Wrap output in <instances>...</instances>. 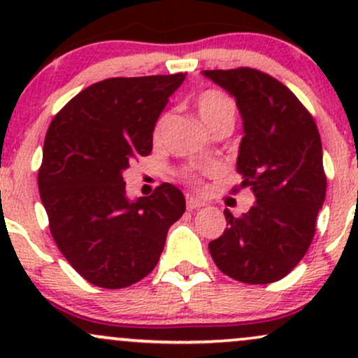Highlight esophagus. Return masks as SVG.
I'll use <instances>...</instances> for the list:
<instances>
[{
	"mask_svg": "<svg viewBox=\"0 0 358 358\" xmlns=\"http://www.w3.org/2000/svg\"><path fill=\"white\" fill-rule=\"evenodd\" d=\"M203 202L202 200H199V199H195V196H188L187 199V208L188 210H195V208H200V207H203Z\"/></svg>",
	"mask_w": 358,
	"mask_h": 358,
	"instance_id": "obj_1",
	"label": "esophagus"
}]
</instances>
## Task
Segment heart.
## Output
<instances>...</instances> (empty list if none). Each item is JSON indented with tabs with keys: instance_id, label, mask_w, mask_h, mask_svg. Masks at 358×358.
<instances>
[{
	"instance_id": "b5f03b06",
	"label": "heart",
	"mask_w": 358,
	"mask_h": 358,
	"mask_svg": "<svg viewBox=\"0 0 358 358\" xmlns=\"http://www.w3.org/2000/svg\"><path fill=\"white\" fill-rule=\"evenodd\" d=\"M196 113H199L200 119L207 127L208 131L215 129L222 124H232L236 121L237 116V106L236 101L232 99V96H229L225 90L220 89H207L196 97ZM168 121H170V113H163L162 116L158 117L155 124V139L159 141L165 134V129L168 126ZM188 178L192 182H195V176L188 175Z\"/></svg>"
}]
</instances>
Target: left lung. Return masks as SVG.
Masks as SVG:
<instances>
[{"label": "left lung", "instance_id": "1", "mask_svg": "<svg viewBox=\"0 0 358 358\" xmlns=\"http://www.w3.org/2000/svg\"><path fill=\"white\" fill-rule=\"evenodd\" d=\"M236 97L244 138L237 156L256 202L248 213L224 210L227 229L208 244L222 273L248 285L279 281L305 257L324 202L327 175L318 127L299 99L269 73L237 67L203 71Z\"/></svg>", "mask_w": 358, "mask_h": 358}]
</instances>
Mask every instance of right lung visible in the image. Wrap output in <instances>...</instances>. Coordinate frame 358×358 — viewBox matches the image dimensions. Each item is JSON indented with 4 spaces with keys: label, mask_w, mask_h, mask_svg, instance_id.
Segmentation results:
<instances>
[{
    "label": "right lung",
    "mask_w": 358,
    "mask_h": 358,
    "mask_svg": "<svg viewBox=\"0 0 358 358\" xmlns=\"http://www.w3.org/2000/svg\"><path fill=\"white\" fill-rule=\"evenodd\" d=\"M187 73L113 77L55 114L43 143L40 199L57 248L90 285L119 289L158 264L185 196L162 183L129 202L122 173L153 150V129Z\"/></svg>",
    "instance_id": "right-lung-1"
}]
</instances>
